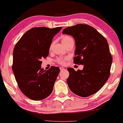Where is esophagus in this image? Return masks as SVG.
<instances>
[{
	"label": "esophagus",
	"mask_w": 123,
	"mask_h": 123,
	"mask_svg": "<svg viewBox=\"0 0 123 123\" xmlns=\"http://www.w3.org/2000/svg\"><path fill=\"white\" fill-rule=\"evenodd\" d=\"M60 71H63V70H65V68L61 67H60Z\"/></svg>",
	"instance_id": "obj_1"
}]
</instances>
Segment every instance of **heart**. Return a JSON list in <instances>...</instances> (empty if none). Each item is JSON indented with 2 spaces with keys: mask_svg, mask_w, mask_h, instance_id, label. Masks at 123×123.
<instances>
[{
  "mask_svg": "<svg viewBox=\"0 0 123 123\" xmlns=\"http://www.w3.org/2000/svg\"><path fill=\"white\" fill-rule=\"evenodd\" d=\"M61 40L62 43L64 44V45H66L68 43H70V42H74L73 38L71 36L68 35H63L61 37ZM53 43H51L50 45V49L52 48ZM67 60V57H62V58H58L56 60V61L57 63L61 65H63L65 64V61Z\"/></svg>",
  "mask_w": 123,
  "mask_h": 123,
  "instance_id": "1",
  "label": "heart"
}]
</instances>
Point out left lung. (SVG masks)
I'll return each instance as SVG.
<instances>
[{
  "label": "left lung",
  "mask_w": 123,
  "mask_h": 123,
  "mask_svg": "<svg viewBox=\"0 0 123 123\" xmlns=\"http://www.w3.org/2000/svg\"><path fill=\"white\" fill-rule=\"evenodd\" d=\"M62 33L74 38V63L83 65V69L77 71L68 68V86L76 95L90 96L99 90L109 77L113 59L108 42L96 29L86 24L68 27Z\"/></svg>",
  "instance_id": "left-lung-1"
}]
</instances>
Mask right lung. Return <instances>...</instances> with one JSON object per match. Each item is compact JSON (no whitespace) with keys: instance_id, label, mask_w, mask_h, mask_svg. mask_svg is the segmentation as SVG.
I'll use <instances>...</instances> for the list:
<instances>
[{"instance_id":"right-lung-1","label":"right lung","mask_w":123,"mask_h":123,"mask_svg":"<svg viewBox=\"0 0 123 123\" xmlns=\"http://www.w3.org/2000/svg\"><path fill=\"white\" fill-rule=\"evenodd\" d=\"M61 29V27H33L15 46L12 71L20 89L31 99H43L53 91L60 68L52 66L43 70L41 60L49 55L53 38Z\"/></svg>"}]
</instances>
